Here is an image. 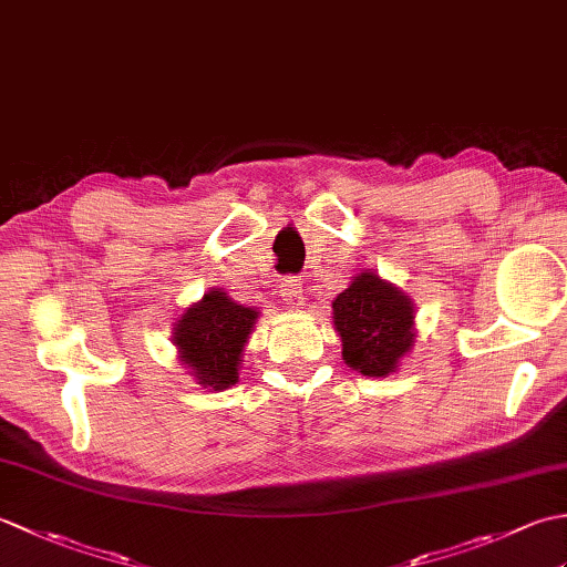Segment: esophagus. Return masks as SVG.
<instances>
[{
  "label": "esophagus",
  "instance_id": "esophagus-1",
  "mask_svg": "<svg viewBox=\"0 0 567 567\" xmlns=\"http://www.w3.org/2000/svg\"><path fill=\"white\" fill-rule=\"evenodd\" d=\"M280 295L285 299V305H290V307H299L305 302V292H302V287H299L295 277H287V280L282 282Z\"/></svg>",
  "mask_w": 567,
  "mask_h": 567
}]
</instances>
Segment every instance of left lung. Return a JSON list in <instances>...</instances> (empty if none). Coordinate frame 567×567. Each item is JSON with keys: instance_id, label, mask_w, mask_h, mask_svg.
Masks as SVG:
<instances>
[{"instance_id": "8db88e82", "label": "left lung", "mask_w": 567, "mask_h": 567, "mask_svg": "<svg viewBox=\"0 0 567 567\" xmlns=\"http://www.w3.org/2000/svg\"><path fill=\"white\" fill-rule=\"evenodd\" d=\"M333 329L348 368L388 378L414 346V302L375 272H358L333 299Z\"/></svg>"}]
</instances>
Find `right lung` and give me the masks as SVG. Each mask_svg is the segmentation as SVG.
<instances>
[{
	"label": "right lung",
	"instance_id": "obj_1",
	"mask_svg": "<svg viewBox=\"0 0 567 567\" xmlns=\"http://www.w3.org/2000/svg\"><path fill=\"white\" fill-rule=\"evenodd\" d=\"M256 319V309L234 302L224 290H209L175 321L173 343L179 363L202 388H231Z\"/></svg>",
	"mask_w": 567,
	"mask_h": 567
}]
</instances>
